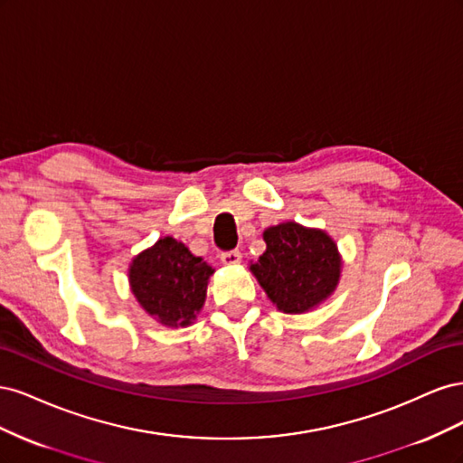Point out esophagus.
I'll return each instance as SVG.
<instances>
[{"label": "esophagus", "instance_id": "obj_1", "mask_svg": "<svg viewBox=\"0 0 463 463\" xmlns=\"http://www.w3.org/2000/svg\"><path fill=\"white\" fill-rule=\"evenodd\" d=\"M222 262L226 266H235L241 262V253L240 250H228V253L222 255Z\"/></svg>", "mask_w": 463, "mask_h": 463}]
</instances>
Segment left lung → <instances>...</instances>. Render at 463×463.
I'll list each match as a JSON object with an SVG mask.
<instances>
[{
    "instance_id": "left-lung-1",
    "label": "left lung",
    "mask_w": 463,
    "mask_h": 463,
    "mask_svg": "<svg viewBox=\"0 0 463 463\" xmlns=\"http://www.w3.org/2000/svg\"><path fill=\"white\" fill-rule=\"evenodd\" d=\"M262 240L266 250L249 270L278 311L309 313L338 288L344 260L325 230L282 222L266 228Z\"/></svg>"
}]
</instances>
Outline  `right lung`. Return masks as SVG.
<instances>
[{
	"label": "right lung",
	"mask_w": 463,
	"mask_h": 463,
	"mask_svg": "<svg viewBox=\"0 0 463 463\" xmlns=\"http://www.w3.org/2000/svg\"><path fill=\"white\" fill-rule=\"evenodd\" d=\"M214 269L172 235L160 237L129 262V288L162 326L187 328L203 311Z\"/></svg>",
	"instance_id": "1"
}]
</instances>
